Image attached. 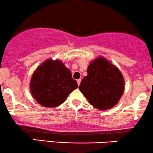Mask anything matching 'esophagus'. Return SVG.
<instances>
[{
	"instance_id": "34e87169",
	"label": "esophagus",
	"mask_w": 153,
	"mask_h": 153,
	"mask_svg": "<svg viewBox=\"0 0 153 153\" xmlns=\"http://www.w3.org/2000/svg\"><path fill=\"white\" fill-rule=\"evenodd\" d=\"M80 82H81V79H78V80H77V82H78V85H80Z\"/></svg>"
}]
</instances>
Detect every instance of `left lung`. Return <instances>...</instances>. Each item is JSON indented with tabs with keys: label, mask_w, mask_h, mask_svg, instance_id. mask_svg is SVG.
<instances>
[{
	"label": "left lung",
	"mask_w": 153,
	"mask_h": 153,
	"mask_svg": "<svg viewBox=\"0 0 153 153\" xmlns=\"http://www.w3.org/2000/svg\"><path fill=\"white\" fill-rule=\"evenodd\" d=\"M88 75L79 89L92 105L99 110L115 106L122 97L125 83L118 69L102 57L95 59L88 68Z\"/></svg>",
	"instance_id": "1"
}]
</instances>
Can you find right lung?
Listing matches in <instances>:
<instances>
[{"mask_svg": "<svg viewBox=\"0 0 153 153\" xmlns=\"http://www.w3.org/2000/svg\"><path fill=\"white\" fill-rule=\"evenodd\" d=\"M30 91L38 103L46 108L62 104L72 91L78 88L71 72L60 60H47L34 72Z\"/></svg>", "mask_w": 153, "mask_h": 153, "instance_id": "1", "label": "right lung"}]
</instances>
